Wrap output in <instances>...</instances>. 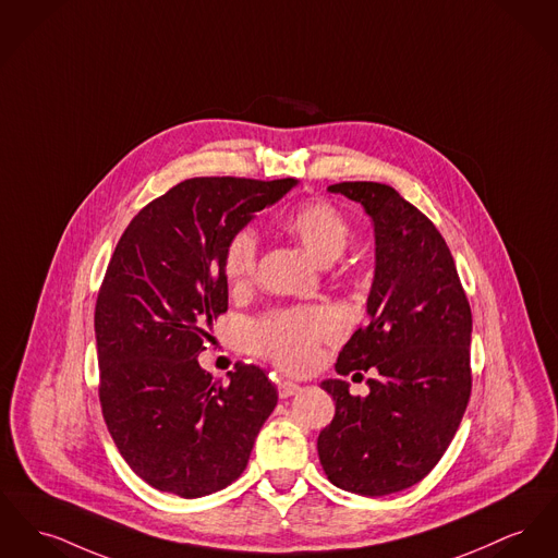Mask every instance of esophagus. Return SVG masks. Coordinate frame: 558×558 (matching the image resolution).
Returning <instances> with one entry per match:
<instances>
[{
    "mask_svg": "<svg viewBox=\"0 0 558 558\" xmlns=\"http://www.w3.org/2000/svg\"><path fill=\"white\" fill-rule=\"evenodd\" d=\"M301 392V386L295 381H278V396L280 398H289V396H295Z\"/></svg>",
    "mask_w": 558,
    "mask_h": 558,
    "instance_id": "obj_1",
    "label": "esophagus"
}]
</instances>
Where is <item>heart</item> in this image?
<instances>
[{"label": "heart", "mask_w": 558, "mask_h": 558, "mask_svg": "<svg viewBox=\"0 0 558 558\" xmlns=\"http://www.w3.org/2000/svg\"><path fill=\"white\" fill-rule=\"evenodd\" d=\"M284 230L320 263L335 262L350 242V223L343 213L325 199H312L284 217ZM259 240L253 230L235 231L226 246L223 274L231 289H246L255 280ZM339 332L335 314L325 307L282 310L265 316L253 328L255 348L282 368L310 366L318 345Z\"/></svg>", "instance_id": "obj_1"}]
</instances>
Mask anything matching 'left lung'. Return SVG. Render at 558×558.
<instances>
[{
  "instance_id": "left-lung-1",
  "label": "left lung",
  "mask_w": 558,
  "mask_h": 558,
  "mask_svg": "<svg viewBox=\"0 0 558 558\" xmlns=\"http://www.w3.org/2000/svg\"><path fill=\"white\" fill-rule=\"evenodd\" d=\"M328 192L359 202L375 233L368 325L343 345L335 371L377 368L379 377L364 398L343 379L320 384L335 417L318 456L335 487L379 497L420 483L451 445L472 390V312L451 251L424 213L384 183Z\"/></svg>"
}]
</instances>
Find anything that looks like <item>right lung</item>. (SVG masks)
<instances>
[{
    "mask_svg": "<svg viewBox=\"0 0 558 558\" xmlns=\"http://www.w3.org/2000/svg\"><path fill=\"white\" fill-rule=\"evenodd\" d=\"M296 179H187L149 202L122 233L95 310L100 409L132 470L185 499L221 492L251 458L278 392L255 364L221 384L197 354L228 312L231 235Z\"/></svg>",
    "mask_w": 558,
    "mask_h": 558,
    "instance_id": "right-lung-1",
    "label": "right lung"
}]
</instances>
